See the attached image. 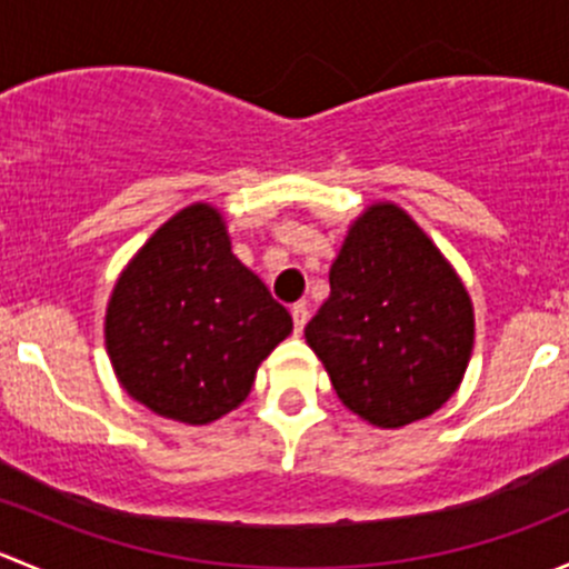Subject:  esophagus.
Masks as SVG:
<instances>
[{
    "mask_svg": "<svg viewBox=\"0 0 569 569\" xmlns=\"http://www.w3.org/2000/svg\"><path fill=\"white\" fill-rule=\"evenodd\" d=\"M291 319H295V332L297 336H302V330H306V321H308L306 302H295V306H291Z\"/></svg>",
    "mask_w": 569,
    "mask_h": 569,
    "instance_id": "1",
    "label": "esophagus"
}]
</instances>
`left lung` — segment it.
Segmentation results:
<instances>
[{
    "instance_id": "8db88e82",
    "label": "left lung",
    "mask_w": 569,
    "mask_h": 569,
    "mask_svg": "<svg viewBox=\"0 0 569 569\" xmlns=\"http://www.w3.org/2000/svg\"><path fill=\"white\" fill-rule=\"evenodd\" d=\"M306 341L355 416L399 429L432 416L460 388L473 306L416 220L375 203L349 228Z\"/></svg>"
}]
</instances>
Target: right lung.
Masks as SVG:
<instances>
[{
  "mask_svg": "<svg viewBox=\"0 0 569 569\" xmlns=\"http://www.w3.org/2000/svg\"><path fill=\"white\" fill-rule=\"evenodd\" d=\"M291 317L231 252L222 214L170 217L114 283L104 338L123 391L157 416L211 423L248 399Z\"/></svg>",
  "mask_w": 569,
  "mask_h": 569,
  "instance_id": "add662e5",
  "label": "right lung"
}]
</instances>
